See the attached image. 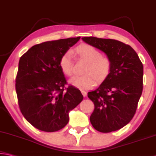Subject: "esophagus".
<instances>
[{"label": "esophagus", "mask_w": 156, "mask_h": 156, "mask_svg": "<svg viewBox=\"0 0 156 156\" xmlns=\"http://www.w3.org/2000/svg\"><path fill=\"white\" fill-rule=\"evenodd\" d=\"M81 93H82V94H83V96H84V97H85L86 96H87V92H86L85 91H81Z\"/></svg>", "instance_id": "34e87169"}]
</instances>
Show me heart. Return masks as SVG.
<instances>
[{"mask_svg": "<svg viewBox=\"0 0 156 156\" xmlns=\"http://www.w3.org/2000/svg\"><path fill=\"white\" fill-rule=\"evenodd\" d=\"M74 55L78 60L86 62L83 69V76H74L69 83L80 90H89L96 85V82L103 83L109 76L111 71V60L107 56L89 44H83L74 49ZM59 65L64 74L71 76L73 73V61L70 52L60 57Z\"/></svg>", "mask_w": 156, "mask_h": 156, "instance_id": "obj_1", "label": "heart"}]
</instances>
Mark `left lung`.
Instances as JSON below:
<instances>
[{
  "instance_id": "8db88e82",
  "label": "left lung",
  "mask_w": 156,
  "mask_h": 156,
  "mask_svg": "<svg viewBox=\"0 0 156 156\" xmlns=\"http://www.w3.org/2000/svg\"><path fill=\"white\" fill-rule=\"evenodd\" d=\"M82 39L104 52L112 64L108 78L96 90L88 92L94 104L90 122L101 133L119 130L133 119L142 95V62L134 49L122 41L94 37Z\"/></svg>"
}]
</instances>
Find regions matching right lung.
<instances>
[{"mask_svg": "<svg viewBox=\"0 0 156 156\" xmlns=\"http://www.w3.org/2000/svg\"><path fill=\"white\" fill-rule=\"evenodd\" d=\"M80 37L48 41L32 46L21 57L16 91L22 115L34 128L55 132L67 124L69 113L83 99L66 78L59 61Z\"/></svg>", "mask_w": 156, "mask_h": 156, "instance_id": "right-lung-1", "label": "right lung"}]
</instances>
